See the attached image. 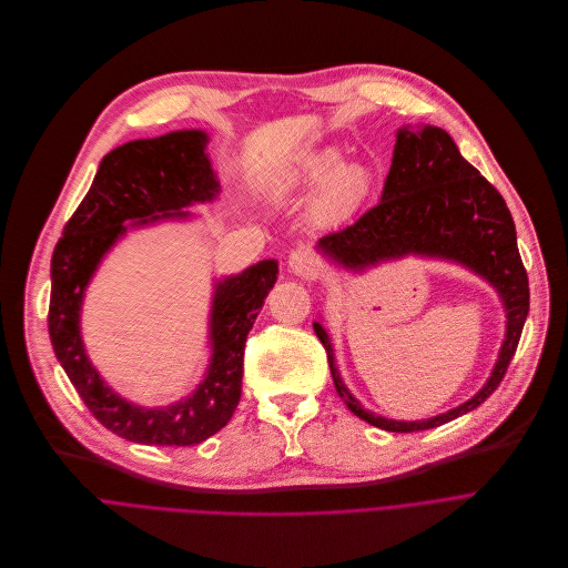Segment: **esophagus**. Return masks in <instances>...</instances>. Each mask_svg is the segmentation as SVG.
I'll use <instances>...</instances> for the list:
<instances>
[{
  "instance_id": "1",
  "label": "esophagus",
  "mask_w": 568,
  "mask_h": 568,
  "mask_svg": "<svg viewBox=\"0 0 568 568\" xmlns=\"http://www.w3.org/2000/svg\"><path fill=\"white\" fill-rule=\"evenodd\" d=\"M288 271L297 277H308L315 273V260L306 251H293L288 255Z\"/></svg>"
}]
</instances>
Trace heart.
Wrapping results in <instances>:
<instances>
[{
	"instance_id": "1",
	"label": "heart",
	"mask_w": 568,
	"mask_h": 568,
	"mask_svg": "<svg viewBox=\"0 0 568 568\" xmlns=\"http://www.w3.org/2000/svg\"><path fill=\"white\" fill-rule=\"evenodd\" d=\"M369 183V170L358 161H343V152L333 145L300 152L273 179L280 194L315 187L308 201V214L315 221L349 214L365 199Z\"/></svg>"
}]
</instances>
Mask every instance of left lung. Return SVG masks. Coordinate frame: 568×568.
I'll return each mask as SVG.
<instances>
[{"instance_id":"left-lung-1","label":"left lung","mask_w":568,"mask_h":568,"mask_svg":"<svg viewBox=\"0 0 568 568\" xmlns=\"http://www.w3.org/2000/svg\"><path fill=\"white\" fill-rule=\"evenodd\" d=\"M315 251L354 273L407 255L455 262L486 280L506 311L504 345L486 385L459 407L423 420H394L365 409L337 372L326 328L313 322L335 392L358 418L387 432L432 429L473 412L499 387L528 315V277L504 196L462 156L445 130L434 125L398 130L381 201L347 229L322 237Z\"/></svg>"}]
</instances>
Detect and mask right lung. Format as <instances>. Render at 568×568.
Here are the masks:
<instances>
[{
	"label": "right lung",
	"instance_id": "1",
	"mask_svg": "<svg viewBox=\"0 0 568 568\" xmlns=\"http://www.w3.org/2000/svg\"><path fill=\"white\" fill-rule=\"evenodd\" d=\"M203 130H179L111 150L67 221L51 260L49 335L53 352L89 412L113 434L145 445H196L216 434L242 398L244 347L277 262L262 260L237 275L214 280L207 339L210 363L196 389L165 407H143L113 392L91 365L80 313L84 291L104 255L128 231L190 219V205L219 196Z\"/></svg>",
	"mask_w": 568,
	"mask_h": 568
}]
</instances>
